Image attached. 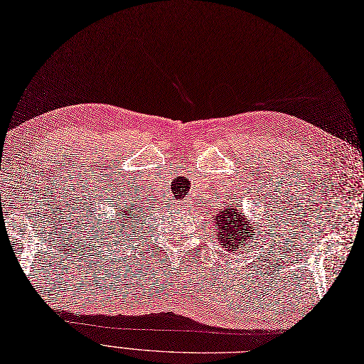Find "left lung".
I'll use <instances>...</instances> for the list:
<instances>
[{
	"label": "left lung",
	"instance_id": "left-lung-1",
	"mask_svg": "<svg viewBox=\"0 0 364 364\" xmlns=\"http://www.w3.org/2000/svg\"><path fill=\"white\" fill-rule=\"evenodd\" d=\"M214 226L219 243L226 252H235V249L249 246V240L255 235L252 219L232 204L214 214Z\"/></svg>",
	"mask_w": 364,
	"mask_h": 364
}]
</instances>
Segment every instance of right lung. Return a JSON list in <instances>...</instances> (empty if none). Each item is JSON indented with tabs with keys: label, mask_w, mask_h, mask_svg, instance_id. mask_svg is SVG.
I'll return each mask as SVG.
<instances>
[{
	"label": "right lung",
	"mask_w": 364,
	"mask_h": 364,
	"mask_svg": "<svg viewBox=\"0 0 364 364\" xmlns=\"http://www.w3.org/2000/svg\"><path fill=\"white\" fill-rule=\"evenodd\" d=\"M134 223H139V219L136 218V211H134V204L124 205V207H118L115 211V218L111 219V223H107V226L112 225V230H109L111 234H123L118 226H133ZM118 237V235H117Z\"/></svg>",
	"instance_id": "right-lung-1"
}]
</instances>
